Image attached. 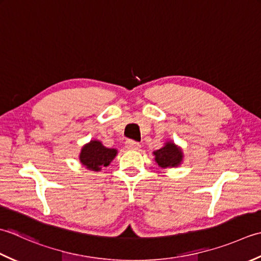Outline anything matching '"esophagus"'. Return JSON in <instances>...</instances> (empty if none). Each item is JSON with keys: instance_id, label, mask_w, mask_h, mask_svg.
Listing matches in <instances>:
<instances>
[{"instance_id": "34e87169", "label": "esophagus", "mask_w": 261, "mask_h": 261, "mask_svg": "<svg viewBox=\"0 0 261 261\" xmlns=\"http://www.w3.org/2000/svg\"><path fill=\"white\" fill-rule=\"evenodd\" d=\"M126 147L128 148V150H138V148L141 147V144L136 141H133V140H127L126 141Z\"/></svg>"}]
</instances>
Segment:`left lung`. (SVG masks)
<instances>
[{
	"mask_svg": "<svg viewBox=\"0 0 261 261\" xmlns=\"http://www.w3.org/2000/svg\"><path fill=\"white\" fill-rule=\"evenodd\" d=\"M155 161L162 168L177 167L182 160V152L173 143H167L160 150L153 152Z\"/></svg>",
	"mask_w": 261,
	"mask_h": 261,
	"instance_id": "left-lung-1",
	"label": "left lung"
}]
</instances>
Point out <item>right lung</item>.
<instances>
[{
  "mask_svg": "<svg viewBox=\"0 0 261 261\" xmlns=\"http://www.w3.org/2000/svg\"><path fill=\"white\" fill-rule=\"evenodd\" d=\"M117 151L115 148L105 147L99 141H91L83 146L80 161L89 170L99 171L101 167H107L116 156Z\"/></svg>",
  "mask_w": 261,
  "mask_h": 261,
  "instance_id": "add662e5",
  "label": "right lung"
}]
</instances>
